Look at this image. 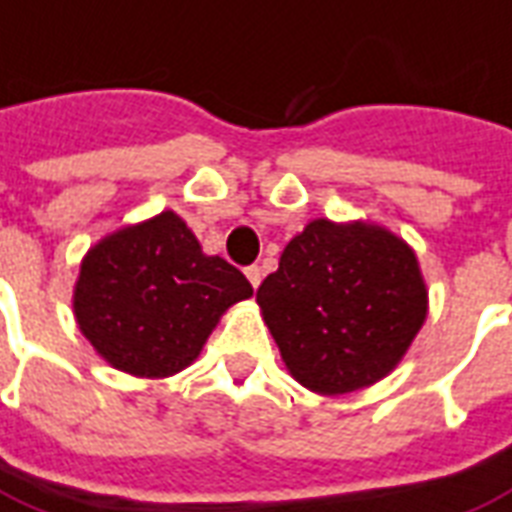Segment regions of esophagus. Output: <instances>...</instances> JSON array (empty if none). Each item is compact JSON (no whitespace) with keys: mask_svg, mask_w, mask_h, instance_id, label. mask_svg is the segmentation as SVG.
Instances as JSON below:
<instances>
[{"mask_svg":"<svg viewBox=\"0 0 512 512\" xmlns=\"http://www.w3.org/2000/svg\"><path fill=\"white\" fill-rule=\"evenodd\" d=\"M245 278L251 280L253 288H259V283H261V267H256V264H251V267H245Z\"/></svg>","mask_w":512,"mask_h":512,"instance_id":"1","label":"esophagus"}]
</instances>
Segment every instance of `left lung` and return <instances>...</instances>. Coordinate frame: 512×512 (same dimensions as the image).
<instances>
[{
	"label": "left lung",
	"instance_id": "1",
	"mask_svg": "<svg viewBox=\"0 0 512 512\" xmlns=\"http://www.w3.org/2000/svg\"><path fill=\"white\" fill-rule=\"evenodd\" d=\"M256 302L288 372L318 394L386 378L426 318V286L407 242L326 218L288 242Z\"/></svg>",
	"mask_w": 512,
	"mask_h": 512
}]
</instances>
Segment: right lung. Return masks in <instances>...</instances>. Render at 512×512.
<instances>
[{
  "mask_svg": "<svg viewBox=\"0 0 512 512\" xmlns=\"http://www.w3.org/2000/svg\"><path fill=\"white\" fill-rule=\"evenodd\" d=\"M253 286L221 256H205L164 210L94 245L80 264L75 318L113 367L140 378L186 370L226 307Z\"/></svg>",
  "mask_w": 512,
  "mask_h": 512,
  "instance_id": "obj_1",
  "label": "right lung"
}]
</instances>
